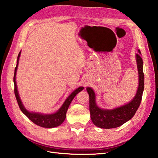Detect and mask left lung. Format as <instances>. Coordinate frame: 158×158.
Segmentation results:
<instances>
[{
    "instance_id": "obj_1",
    "label": "left lung",
    "mask_w": 158,
    "mask_h": 158,
    "mask_svg": "<svg viewBox=\"0 0 158 158\" xmlns=\"http://www.w3.org/2000/svg\"><path fill=\"white\" fill-rule=\"evenodd\" d=\"M136 53V61L139 74V86L137 93L129 102L112 109H102L97 105L95 93L91 88L87 87L89 95V109L90 118L95 126L103 129H110L121 126L135 116L142 98L144 88V74L143 73V60L140 50Z\"/></svg>"
}]
</instances>
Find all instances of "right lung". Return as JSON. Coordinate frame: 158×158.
<instances>
[{
  "label": "right lung",
  "instance_id": "obj_1",
  "mask_svg": "<svg viewBox=\"0 0 158 158\" xmlns=\"http://www.w3.org/2000/svg\"><path fill=\"white\" fill-rule=\"evenodd\" d=\"M21 55V52H19L17 57V66H16L15 69V74H14V84H15V94L16 99L18 102L19 106L21 109V111L26 116H27L31 121L33 123L36 124L39 126L42 127L46 128H52L55 127L59 126L65 121L66 118V113L68 111V109L69 107V105L72 102V101L78 93L84 89V87H79L78 89L74 90V91L69 95L68 98L66 99L65 101L64 102L63 105L61 107L58 109V110L53 114H42V113H37V112H32L29 111L25 108L21 102L19 95V92L17 90V82H16V74H17V70L18 68V64H19V59Z\"/></svg>",
  "mask_w": 158,
  "mask_h": 158
}]
</instances>
